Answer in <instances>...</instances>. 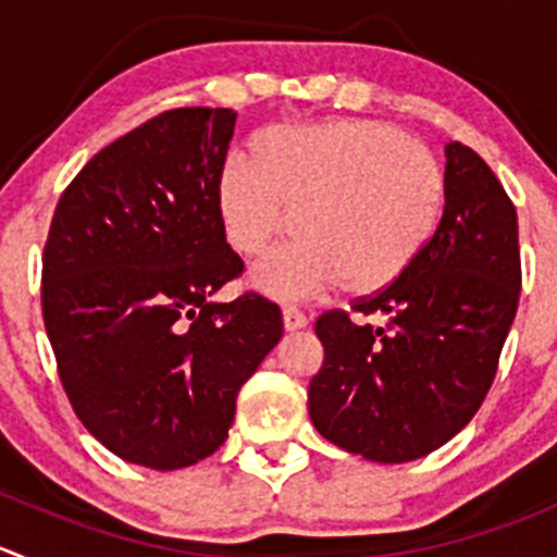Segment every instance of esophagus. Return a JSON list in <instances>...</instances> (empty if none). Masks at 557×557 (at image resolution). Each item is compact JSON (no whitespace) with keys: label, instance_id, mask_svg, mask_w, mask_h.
Returning <instances> with one entry per match:
<instances>
[{"label":"esophagus","instance_id":"34e87169","mask_svg":"<svg viewBox=\"0 0 557 557\" xmlns=\"http://www.w3.org/2000/svg\"><path fill=\"white\" fill-rule=\"evenodd\" d=\"M283 326L285 332H296V329L307 326V315L299 310V307H283Z\"/></svg>","mask_w":557,"mask_h":557}]
</instances>
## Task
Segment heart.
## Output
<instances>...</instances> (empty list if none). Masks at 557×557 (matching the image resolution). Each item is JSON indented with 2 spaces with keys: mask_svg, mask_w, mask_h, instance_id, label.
Returning <instances> with one entry per match:
<instances>
[{
  "mask_svg": "<svg viewBox=\"0 0 557 557\" xmlns=\"http://www.w3.org/2000/svg\"><path fill=\"white\" fill-rule=\"evenodd\" d=\"M256 163L231 158L220 214L242 256H261L294 225L290 245L252 269L277 299L332 285L372 294L422 256L444 209V171L424 144L372 119L277 124L252 144Z\"/></svg>",
  "mask_w": 557,
  "mask_h": 557,
  "instance_id": "1",
  "label": "heart"
}]
</instances>
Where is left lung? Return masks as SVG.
I'll list each match as a JSON object with an SVG mask.
<instances>
[{"instance_id":"8db88e82","label":"left lung","mask_w":557,"mask_h":557,"mask_svg":"<svg viewBox=\"0 0 557 557\" xmlns=\"http://www.w3.org/2000/svg\"><path fill=\"white\" fill-rule=\"evenodd\" d=\"M522 269L517 212L490 165L446 144L444 214L413 267L354 301V323L329 310L315 321L323 367L307 405L318 433L372 462H410L455 438L498 372Z\"/></svg>"}]
</instances>
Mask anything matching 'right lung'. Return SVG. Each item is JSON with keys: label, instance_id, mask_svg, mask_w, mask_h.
<instances>
[{"label": "right lung", "instance_id": "obj_1", "mask_svg": "<svg viewBox=\"0 0 557 557\" xmlns=\"http://www.w3.org/2000/svg\"><path fill=\"white\" fill-rule=\"evenodd\" d=\"M231 108H174L70 182L42 252V321L84 428L122 460L176 471L214 455L236 394L283 337L274 301H212L245 263L225 242Z\"/></svg>", "mask_w": 557, "mask_h": 557}]
</instances>
